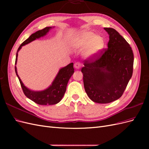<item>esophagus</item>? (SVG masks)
<instances>
[{"instance_id":"esophagus-1","label":"esophagus","mask_w":149,"mask_h":149,"mask_svg":"<svg viewBox=\"0 0 149 149\" xmlns=\"http://www.w3.org/2000/svg\"><path fill=\"white\" fill-rule=\"evenodd\" d=\"M74 68H75L76 70H79V69H80V68H81V64L77 62V63H76L74 64Z\"/></svg>"}]
</instances>
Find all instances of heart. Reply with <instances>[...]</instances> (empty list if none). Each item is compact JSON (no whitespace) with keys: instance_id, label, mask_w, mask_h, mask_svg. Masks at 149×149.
Listing matches in <instances>:
<instances>
[{"instance_id":"1","label":"heart","mask_w":149,"mask_h":149,"mask_svg":"<svg viewBox=\"0 0 149 149\" xmlns=\"http://www.w3.org/2000/svg\"><path fill=\"white\" fill-rule=\"evenodd\" d=\"M70 46L76 50L85 49L84 55L87 59L96 58L104 47V39L101 35L93 31L83 30L73 36L70 40Z\"/></svg>"}]
</instances>
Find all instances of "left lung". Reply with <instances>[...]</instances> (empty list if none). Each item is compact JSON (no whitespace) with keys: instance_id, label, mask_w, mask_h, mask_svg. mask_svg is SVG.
Returning <instances> with one entry per match:
<instances>
[{"instance_id":"obj_1","label":"left lung","mask_w":149,"mask_h":149,"mask_svg":"<svg viewBox=\"0 0 149 149\" xmlns=\"http://www.w3.org/2000/svg\"><path fill=\"white\" fill-rule=\"evenodd\" d=\"M109 35L107 49L81 69L85 91L93 102L109 103L119 99L133 72L134 54L127 41L115 29L104 28Z\"/></svg>"}]
</instances>
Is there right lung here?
I'll return each instance as SVG.
<instances>
[{
  "instance_id": "add662e5",
  "label": "right lung",
  "mask_w": 149,
  "mask_h": 149,
  "mask_svg": "<svg viewBox=\"0 0 149 149\" xmlns=\"http://www.w3.org/2000/svg\"><path fill=\"white\" fill-rule=\"evenodd\" d=\"M55 26H48L41 30L36 31L35 33L31 34L25 41L22 43L17 52L15 65H17L18 53L22 47L30 43L34 40L43 37L47 35L49 31L53 29ZM15 73L18 78L19 79L21 86L25 95L30 100L40 105H53L59 102L63 97L66 92V86L68 81L74 73L73 63H71L67 66L63 67L58 71L55 79H53L52 84L49 86L42 91H34L27 88L22 81L19 76L17 73V67L15 68Z\"/></svg>"
}]
</instances>
